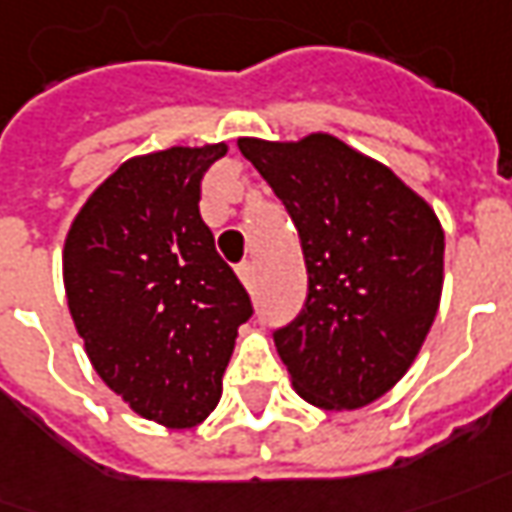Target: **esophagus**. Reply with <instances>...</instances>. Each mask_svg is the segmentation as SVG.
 Masks as SVG:
<instances>
[{
	"instance_id": "34e87169",
	"label": "esophagus",
	"mask_w": 512,
	"mask_h": 512,
	"mask_svg": "<svg viewBox=\"0 0 512 512\" xmlns=\"http://www.w3.org/2000/svg\"><path fill=\"white\" fill-rule=\"evenodd\" d=\"M238 277L243 280V285H252L255 283V266L252 263H241L238 266Z\"/></svg>"
}]
</instances>
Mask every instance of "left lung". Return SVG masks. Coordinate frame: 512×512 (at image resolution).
Returning <instances> with one entry per match:
<instances>
[{
  "label": "left lung",
  "instance_id": "left-lung-1",
  "mask_svg": "<svg viewBox=\"0 0 512 512\" xmlns=\"http://www.w3.org/2000/svg\"><path fill=\"white\" fill-rule=\"evenodd\" d=\"M300 232L308 297L274 344L302 398L358 409L420 353L443 291L446 238L423 198L330 134L238 139Z\"/></svg>",
  "mask_w": 512,
  "mask_h": 512
}]
</instances>
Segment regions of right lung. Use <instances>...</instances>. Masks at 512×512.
<instances>
[{
  "mask_svg": "<svg viewBox=\"0 0 512 512\" xmlns=\"http://www.w3.org/2000/svg\"><path fill=\"white\" fill-rule=\"evenodd\" d=\"M224 154L221 142L125 162L66 235V302L92 367L170 429L215 409L238 328L255 314L198 212L201 179Z\"/></svg>",
  "mask_w": 512,
  "mask_h": 512,
  "instance_id": "obj_1",
  "label": "right lung"
}]
</instances>
